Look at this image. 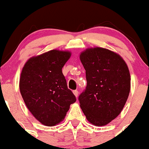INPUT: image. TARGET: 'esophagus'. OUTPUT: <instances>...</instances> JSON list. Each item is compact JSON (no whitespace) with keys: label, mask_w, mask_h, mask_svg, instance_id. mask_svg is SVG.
I'll return each instance as SVG.
<instances>
[{"label":"esophagus","mask_w":149,"mask_h":149,"mask_svg":"<svg viewBox=\"0 0 149 149\" xmlns=\"http://www.w3.org/2000/svg\"><path fill=\"white\" fill-rule=\"evenodd\" d=\"M73 93H74V95L76 97L78 96V91H77V90H75V91H73Z\"/></svg>","instance_id":"esophagus-1"}]
</instances>
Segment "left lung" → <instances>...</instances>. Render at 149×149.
I'll return each instance as SVG.
<instances>
[{"label": "left lung", "mask_w": 149, "mask_h": 149, "mask_svg": "<svg viewBox=\"0 0 149 149\" xmlns=\"http://www.w3.org/2000/svg\"><path fill=\"white\" fill-rule=\"evenodd\" d=\"M87 86L79 95L80 107L91 124L104 126L123 110L130 91V74L119 54L103 48H88L79 55Z\"/></svg>", "instance_id": "8db88e82"}]
</instances>
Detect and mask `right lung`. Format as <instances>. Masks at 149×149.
Returning a JSON list of instances; mask_svg holds the SVG:
<instances>
[{
    "label": "right lung",
    "mask_w": 149,
    "mask_h": 149,
    "mask_svg": "<svg viewBox=\"0 0 149 149\" xmlns=\"http://www.w3.org/2000/svg\"><path fill=\"white\" fill-rule=\"evenodd\" d=\"M70 51L51 50L25 63L19 89L28 109L40 123L54 126L65 117L76 97L67 88L62 68Z\"/></svg>",
    "instance_id": "obj_1"
}]
</instances>
